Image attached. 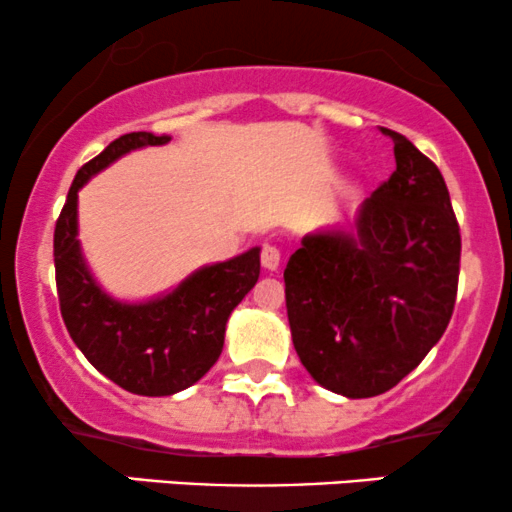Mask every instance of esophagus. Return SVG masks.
I'll return each mask as SVG.
<instances>
[{"label": "esophagus", "mask_w": 512, "mask_h": 512, "mask_svg": "<svg viewBox=\"0 0 512 512\" xmlns=\"http://www.w3.org/2000/svg\"><path fill=\"white\" fill-rule=\"evenodd\" d=\"M260 262H262L264 269L274 272V269H279V264H281V250L276 248V245L264 243L262 252H260Z\"/></svg>", "instance_id": "obj_1"}]
</instances>
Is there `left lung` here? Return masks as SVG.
<instances>
[{
	"label": "left lung",
	"mask_w": 512,
	"mask_h": 512,
	"mask_svg": "<svg viewBox=\"0 0 512 512\" xmlns=\"http://www.w3.org/2000/svg\"><path fill=\"white\" fill-rule=\"evenodd\" d=\"M397 168L366 199L356 231L305 236L284 269L296 354L337 395L392 390L443 337L457 298L460 226L443 175L404 134Z\"/></svg>",
	"instance_id": "8db88e82"
}]
</instances>
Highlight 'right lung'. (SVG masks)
<instances>
[{"label":"right lung","mask_w":512,"mask_h":512,"mask_svg":"<svg viewBox=\"0 0 512 512\" xmlns=\"http://www.w3.org/2000/svg\"><path fill=\"white\" fill-rule=\"evenodd\" d=\"M170 137L129 132L84 163L55 223V279L62 320L81 354L122 390L166 397L195 385L223 349L228 315L260 276V248L211 264L168 296L149 303H117L88 274L76 240V192L98 170L139 146Z\"/></svg>","instance_id":"1"}]
</instances>
